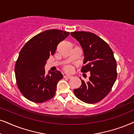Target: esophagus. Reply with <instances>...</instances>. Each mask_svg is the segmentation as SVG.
Wrapping results in <instances>:
<instances>
[{"label": "esophagus", "instance_id": "1", "mask_svg": "<svg viewBox=\"0 0 134 134\" xmlns=\"http://www.w3.org/2000/svg\"><path fill=\"white\" fill-rule=\"evenodd\" d=\"M64 78H67V79H70V78H72V76L70 75H65L64 76Z\"/></svg>", "mask_w": 134, "mask_h": 134}]
</instances>
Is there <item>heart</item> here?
<instances>
[{"instance_id":"b5f03b06","label":"heart","mask_w":134,"mask_h":134,"mask_svg":"<svg viewBox=\"0 0 134 134\" xmlns=\"http://www.w3.org/2000/svg\"><path fill=\"white\" fill-rule=\"evenodd\" d=\"M64 70L67 72H70L72 70V68H71V67H70V66H65L64 68Z\"/></svg>"}]
</instances>
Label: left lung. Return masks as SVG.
<instances>
[{"label":"left lung","mask_w":134,"mask_h":134,"mask_svg":"<svg viewBox=\"0 0 134 134\" xmlns=\"http://www.w3.org/2000/svg\"><path fill=\"white\" fill-rule=\"evenodd\" d=\"M70 35L78 40L84 51L85 65L81 72H90V81L74 90L75 95L87 103H97L109 94L117 78L116 61L107 43L90 32L78 31Z\"/></svg>","instance_id":"left-lung-1"}]
</instances>
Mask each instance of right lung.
Returning <instances> with one entry per match:
<instances>
[{
	"label": "right lung",
	"mask_w": 134,
	"mask_h": 134,
	"mask_svg": "<svg viewBox=\"0 0 134 134\" xmlns=\"http://www.w3.org/2000/svg\"><path fill=\"white\" fill-rule=\"evenodd\" d=\"M70 32L50 29L30 39L22 48L16 62V84L21 94L29 100L43 103L54 97L58 81L63 78L59 71L46 75L44 67L53 56L58 44Z\"/></svg>",
	"instance_id": "add662e5"
}]
</instances>
